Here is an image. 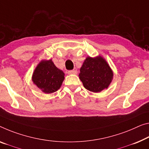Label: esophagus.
<instances>
[{
  "label": "esophagus",
  "mask_w": 149,
  "mask_h": 149,
  "mask_svg": "<svg viewBox=\"0 0 149 149\" xmlns=\"http://www.w3.org/2000/svg\"><path fill=\"white\" fill-rule=\"evenodd\" d=\"M67 73L68 74H77V70H69V71H68Z\"/></svg>",
  "instance_id": "34e87169"
}]
</instances>
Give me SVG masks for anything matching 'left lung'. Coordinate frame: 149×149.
<instances>
[{"label": "left lung", "instance_id": "8db88e82", "mask_svg": "<svg viewBox=\"0 0 149 149\" xmlns=\"http://www.w3.org/2000/svg\"><path fill=\"white\" fill-rule=\"evenodd\" d=\"M79 79L84 87L93 93H98L109 87L113 72L102 56H88L80 69Z\"/></svg>", "mask_w": 149, "mask_h": 149}]
</instances>
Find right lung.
Wrapping results in <instances>:
<instances>
[{
  "instance_id": "obj_1",
  "label": "right lung",
  "mask_w": 149,
  "mask_h": 149,
  "mask_svg": "<svg viewBox=\"0 0 149 149\" xmlns=\"http://www.w3.org/2000/svg\"><path fill=\"white\" fill-rule=\"evenodd\" d=\"M65 79V73L57 68L52 60L42 61L36 67L32 80L43 93L56 92Z\"/></svg>"
}]
</instances>
